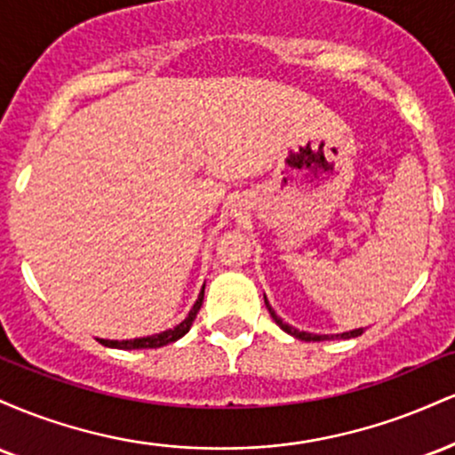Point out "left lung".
<instances>
[{
	"label": "left lung",
	"instance_id": "1",
	"mask_svg": "<svg viewBox=\"0 0 455 455\" xmlns=\"http://www.w3.org/2000/svg\"><path fill=\"white\" fill-rule=\"evenodd\" d=\"M265 306H267V310H269L271 318H274V321L278 323L280 329H284L286 333H291V336L297 338V340H304V342H321V340H329V338H333V336H315V333L299 331V329H295V327L286 325V323L282 321V318H280L278 315H275V312H274V307L269 306L267 297H265ZM362 333H363V329H353V331H347V333H338V338H344V340H348V338H357V336H362Z\"/></svg>",
	"mask_w": 455,
	"mask_h": 455
}]
</instances>
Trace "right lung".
<instances>
[{
    "label": "right lung",
    "mask_w": 455,
    "mask_h": 455,
    "mask_svg": "<svg viewBox=\"0 0 455 455\" xmlns=\"http://www.w3.org/2000/svg\"><path fill=\"white\" fill-rule=\"evenodd\" d=\"M203 295H205V286H203L201 295H198L196 304L192 306L190 315H188L184 321L180 323V325L173 327V329H166V331L162 333H156V336H148V338H134V340H102L104 347H111V348H122V351H132V348H160V347H166V344L180 340L181 336H186L188 331H190L192 323H195V318L198 315V310H201L203 306Z\"/></svg>",
    "instance_id": "obj_1"
}]
</instances>
